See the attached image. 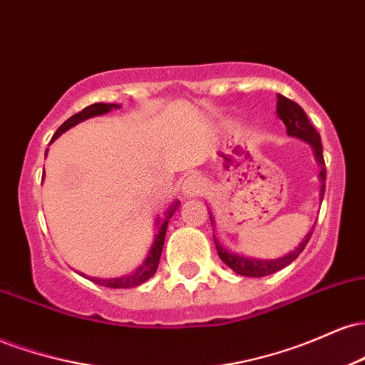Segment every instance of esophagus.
Returning <instances> with one entry per match:
<instances>
[{
  "label": "esophagus",
  "mask_w": 365,
  "mask_h": 365,
  "mask_svg": "<svg viewBox=\"0 0 365 365\" xmlns=\"http://www.w3.org/2000/svg\"><path fill=\"white\" fill-rule=\"evenodd\" d=\"M206 190H207L206 183H204L202 180L197 178V177H190L185 182V185H183V192H185L188 197L204 195V192H206Z\"/></svg>",
  "instance_id": "obj_1"
}]
</instances>
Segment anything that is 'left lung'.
Wrapping results in <instances>:
<instances>
[{"label":"left lung","instance_id":"8db88e82","mask_svg":"<svg viewBox=\"0 0 365 365\" xmlns=\"http://www.w3.org/2000/svg\"><path fill=\"white\" fill-rule=\"evenodd\" d=\"M276 115L278 118L283 121L284 127H287V133L292 137H297V139H302L305 142L312 145L314 153H316V159L317 163L321 165V173L319 178L322 182L321 187V200L324 197V187H326V166H324V156H322V144H321V135L317 133V130L314 128V125L309 121L307 115H305L302 108L299 106L295 101L292 99L284 98V96L278 94V103H276ZM314 228L311 232L305 235V238L302 240V244L297 247L295 250H292L290 254H287L284 257L279 259H273V261H261V259H249V257H242V255L237 254H230L216 242L215 238V244H216V250L220 259L223 261L226 266L232 267L233 271L242 276H249V278H261V276H267V274H273L276 271L283 269L287 267L288 264H292L299 257L300 252L305 249L307 242L311 240Z\"/></svg>","mask_w":365,"mask_h":365}]
</instances>
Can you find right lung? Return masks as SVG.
<instances>
[{"label": "right lung", "mask_w": 365, "mask_h": 365, "mask_svg": "<svg viewBox=\"0 0 365 365\" xmlns=\"http://www.w3.org/2000/svg\"><path fill=\"white\" fill-rule=\"evenodd\" d=\"M113 108H120V106H118V104L96 103V104H91V106L83 108L82 111L75 113L73 116H70V118L66 120L65 123H63L61 127L56 130V133H54V135H53L51 142L54 139H58V137H60L63 132H66V130H68L70 127H73V125L81 123V121L91 118V116L104 115V113L111 111ZM177 204H173V206H171L168 211H166V220L163 221L161 226H159L158 235H156V238H154L153 247H150L148 257L144 259V262H142L140 266L137 267V269L133 271L132 274L121 276V278H111V279L94 278V279H92V282L98 283V284H103V287H108V288H132V287H139V284H142L144 282H148L149 278H153L154 273H156L158 266H159V257H161L163 245H165V237H166V228H168V221H170V217L173 216Z\"/></svg>", "instance_id": "obj_1"}]
</instances>
